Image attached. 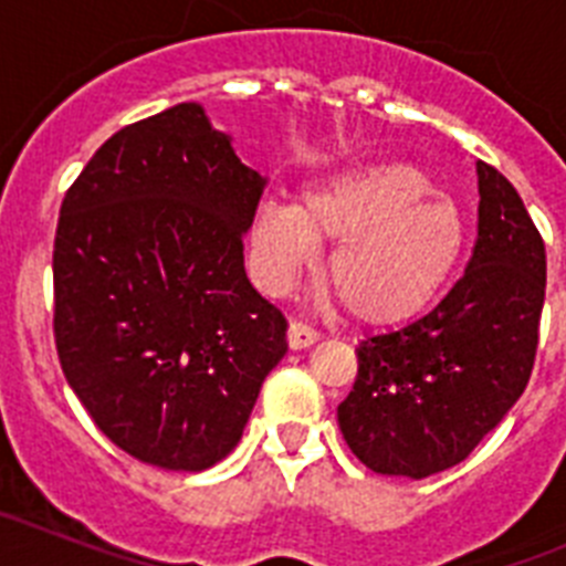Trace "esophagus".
<instances>
[{"label": "esophagus", "instance_id": "34e87169", "mask_svg": "<svg viewBox=\"0 0 566 566\" xmlns=\"http://www.w3.org/2000/svg\"><path fill=\"white\" fill-rule=\"evenodd\" d=\"M317 339L319 334L314 332L312 326H306V323H300V319H292V323H289V345H292L294 352L308 348V345H314Z\"/></svg>", "mask_w": 566, "mask_h": 566}]
</instances>
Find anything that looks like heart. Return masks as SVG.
<instances>
[{
  "mask_svg": "<svg viewBox=\"0 0 566 566\" xmlns=\"http://www.w3.org/2000/svg\"><path fill=\"white\" fill-rule=\"evenodd\" d=\"M326 280L334 297L365 326H394L431 306L464 252L457 203L431 192L419 169L371 164L345 169L300 195L266 201L254 214L252 247L260 277L283 289L333 240Z\"/></svg>",
  "mask_w": 566,
  "mask_h": 566,
  "instance_id": "heart-1",
  "label": "heart"
}]
</instances>
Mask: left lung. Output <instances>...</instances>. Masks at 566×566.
Masks as SVG:
<instances>
[{"mask_svg":"<svg viewBox=\"0 0 566 566\" xmlns=\"http://www.w3.org/2000/svg\"><path fill=\"white\" fill-rule=\"evenodd\" d=\"M479 234L433 312L357 345L337 422L385 476L428 479L468 459L516 405L536 363L547 254L516 187L479 161Z\"/></svg>","mask_w":566,"mask_h":566,"instance_id":"1","label":"left lung"}]
</instances>
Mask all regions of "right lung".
<instances>
[{
	"label": "right lung",
	"mask_w": 566,
	"mask_h": 566,
	"mask_svg": "<svg viewBox=\"0 0 566 566\" xmlns=\"http://www.w3.org/2000/svg\"><path fill=\"white\" fill-rule=\"evenodd\" d=\"M263 187L187 102L118 129L64 195L59 363L98 431L138 462H221L289 352L286 317L243 269Z\"/></svg>",
	"instance_id": "obj_1"
}]
</instances>
